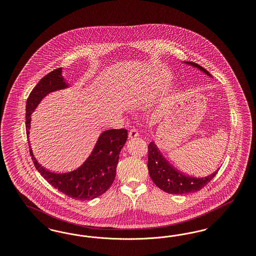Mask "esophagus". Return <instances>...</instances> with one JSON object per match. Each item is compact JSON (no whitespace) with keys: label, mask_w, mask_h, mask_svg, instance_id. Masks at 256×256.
<instances>
[{"label":"esophagus","mask_w":256,"mask_h":256,"mask_svg":"<svg viewBox=\"0 0 256 256\" xmlns=\"http://www.w3.org/2000/svg\"><path fill=\"white\" fill-rule=\"evenodd\" d=\"M139 136V132H138V130H136V128H132L130 130V132H128V137L130 138H136V137H138Z\"/></svg>","instance_id":"34e87169"}]
</instances>
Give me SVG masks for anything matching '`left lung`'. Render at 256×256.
Returning a JSON list of instances; mask_svg holds the SVG:
<instances>
[{
    "label": "left lung",
    "instance_id": "obj_1",
    "mask_svg": "<svg viewBox=\"0 0 256 256\" xmlns=\"http://www.w3.org/2000/svg\"><path fill=\"white\" fill-rule=\"evenodd\" d=\"M211 76L206 70L195 62H186ZM148 169L150 178L161 190L169 193L182 195L202 190L217 174L218 170L206 178H194L176 170L160 154L154 142L148 146Z\"/></svg>",
    "mask_w": 256,
    "mask_h": 256
}]
</instances>
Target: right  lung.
Instances as JSON below:
<instances>
[{"label": "right lung", "mask_w": 256, "mask_h": 256, "mask_svg": "<svg viewBox=\"0 0 256 256\" xmlns=\"http://www.w3.org/2000/svg\"><path fill=\"white\" fill-rule=\"evenodd\" d=\"M61 68H58L43 76L28 98L26 104L28 138L30 114L40 100L50 92L68 86L61 76ZM126 138L128 130L124 128L106 130L98 137L96 146L86 162L78 169L70 172L56 174L43 168L34 158L30 146V154L36 170L52 187L74 200H88L102 195L114 182L119 154Z\"/></svg>", "instance_id": "add662e5"}]
</instances>
